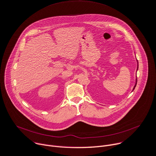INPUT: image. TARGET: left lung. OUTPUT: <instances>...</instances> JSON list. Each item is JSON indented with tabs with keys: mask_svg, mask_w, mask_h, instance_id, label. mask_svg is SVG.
Listing matches in <instances>:
<instances>
[{
	"mask_svg": "<svg viewBox=\"0 0 156 156\" xmlns=\"http://www.w3.org/2000/svg\"><path fill=\"white\" fill-rule=\"evenodd\" d=\"M137 70H138V69H137ZM136 84H135V86H134V88H133V89H135V86H136Z\"/></svg>",
	"mask_w": 156,
	"mask_h": 156,
	"instance_id": "8db88e82",
	"label": "left lung"
}]
</instances>
